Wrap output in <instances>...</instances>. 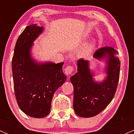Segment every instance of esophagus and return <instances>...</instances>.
Masks as SVG:
<instances>
[{
	"mask_svg": "<svg viewBox=\"0 0 134 134\" xmlns=\"http://www.w3.org/2000/svg\"><path fill=\"white\" fill-rule=\"evenodd\" d=\"M73 67H71V66H67L65 69H64V72L65 74L67 76H69L70 75H71L73 71Z\"/></svg>",
	"mask_w": 134,
	"mask_h": 134,
	"instance_id": "34e87169",
	"label": "esophagus"
}]
</instances>
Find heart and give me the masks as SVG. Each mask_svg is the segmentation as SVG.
<instances>
[{
    "label": "heart",
    "instance_id": "obj_1",
    "mask_svg": "<svg viewBox=\"0 0 134 134\" xmlns=\"http://www.w3.org/2000/svg\"><path fill=\"white\" fill-rule=\"evenodd\" d=\"M96 44H97V41L94 40H91L86 42L80 48V55L83 57H87L90 56L96 47Z\"/></svg>",
    "mask_w": 134,
    "mask_h": 134
}]
</instances>
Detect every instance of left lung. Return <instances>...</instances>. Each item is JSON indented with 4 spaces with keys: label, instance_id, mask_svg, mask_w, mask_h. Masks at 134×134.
Returning <instances> with one entry per match:
<instances>
[{
    "label": "left lung",
    "instance_id": "8db88e82",
    "mask_svg": "<svg viewBox=\"0 0 134 134\" xmlns=\"http://www.w3.org/2000/svg\"><path fill=\"white\" fill-rule=\"evenodd\" d=\"M118 52L112 47L99 48L93 58L105 63L102 81L95 80L94 72L90 69V61L80 59L77 62V72L70 80L74 87L73 108L81 117H94L104 110L111 102L117 90L121 62Z\"/></svg>",
    "mask_w": 134,
    "mask_h": 134
}]
</instances>
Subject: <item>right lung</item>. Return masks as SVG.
<instances>
[{"instance_id":"obj_1","label":"right lung","mask_w":134,"mask_h":134,"mask_svg":"<svg viewBox=\"0 0 134 134\" xmlns=\"http://www.w3.org/2000/svg\"><path fill=\"white\" fill-rule=\"evenodd\" d=\"M37 24L27 26L15 47L12 74L15 94L27 115L43 118L49 114L54 93L66 80L63 63L38 62L32 56L34 42L44 32Z\"/></svg>"}]
</instances>
